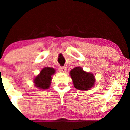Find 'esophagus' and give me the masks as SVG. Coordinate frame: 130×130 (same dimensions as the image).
I'll use <instances>...</instances> for the list:
<instances>
[{
    "label": "esophagus",
    "instance_id": "esophagus-1",
    "mask_svg": "<svg viewBox=\"0 0 130 130\" xmlns=\"http://www.w3.org/2000/svg\"><path fill=\"white\" fill-rule=\"evenodd\" d=\"M59 71L61 72H65L67 70V68L65 67H60L58 69Z\"/></svg>",
    "mask_w": 130,
    "mask_h": 130
}]
</instances>
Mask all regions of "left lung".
I'll list each match as a JSON object with an SVG mask.
<instances>
[{
  "label": "left lung",
  "instance_id": "left-lung-1",
  "mask_svg": "<svg viewBox=\"0 0 130 130\" xmlns=\"http://www.w3.org/2000/svg\"><path fill=\"white\" fill-rule=\"evenodd\" d=\"M73 86L77 89L88 90L94 86L95 79L92 73L84 71L80 67H77L70 72Z\"/></svg>",
  "mask_w": 130,
  "mask_h": 130
}]
</instances>
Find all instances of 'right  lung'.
<instances>
[{"mask_svg": "<svg viewBox=\"0 0 130 130\" xmlns=\"http://www.w3.org/2000/svg\"><path fill=\"white\" fill-rule=\"evenodd\" d=\"M55 73V70L52 67H44L41 70L34 79V84L36 87L40 89H49L52 80V76Z\"/></svg>", "mask_w": 130, "mask_h": 130, "instance_id": "obj_1", "label": "right lung"}]
</instances>
